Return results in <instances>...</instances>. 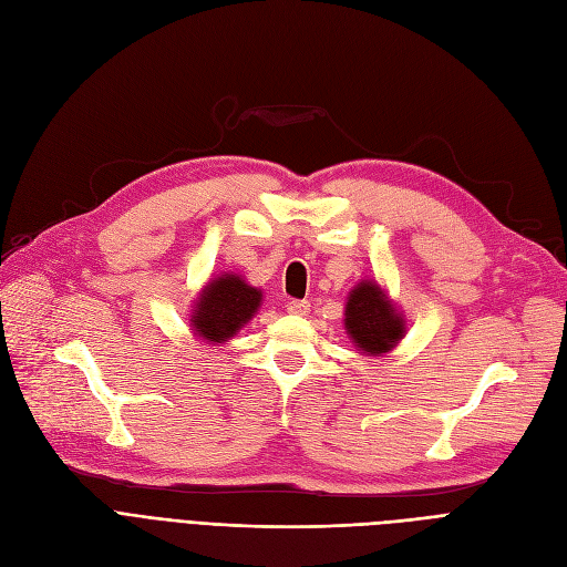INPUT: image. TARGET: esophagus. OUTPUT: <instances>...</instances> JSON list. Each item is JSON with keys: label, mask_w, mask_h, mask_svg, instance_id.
Here are the masks:
<instances>
[{"label": "esophagus", "mask_w": 567, "mask_h": 567, "mask_svg": "<svg viewBox=\"0 0 567 567\" xmlns=\"http://www.w3.org/2000/svg\"><path fill=\"white\" fill-rule=\"evenodd\" d=\"M286 309L290 311V315H296V317H307L309 315V302L307 300H290L286 305Z\"/></svg>", "instance_id": "obj_1"}]
</instances>
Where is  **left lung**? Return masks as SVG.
I'll return each instance as SVG.
<instances>
[{
    "instance_id": "obj_1",
    "label": "left lung",
    "mask_w": 567,
    "mask_h": 567,
    "mask_svg": "<svg viewBox=\"0 0 567 567\" xmlns=\"http://www.w3.org/2000/svg\"><path fill=\"white\" fill-rule=\"evenodd\" d=\"M344 328L361 354L382 357L405 336V319L375 281L363 279L349 290Z\"/></svg>"
}]
</instances>
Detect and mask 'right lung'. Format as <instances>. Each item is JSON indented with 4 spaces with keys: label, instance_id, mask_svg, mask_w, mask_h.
Instances as JSON below:
<instances>
[{
    "label": "right lung",
    "instance_id": "1",
    "mask_svg": "<svg viewBox=\"0 0 567 567\" xmlns=\"http://www.w3.org/2000/svg\"><path fill=\"white\" fill-rule=\"evenodd\" d=\"M260 302V288L246 284L239 275L225 271L210 279L199 292V300L194 302L189 319L194 336L210 344H223L256 317Z\"/></svg>",
    "mask_w": 567,
    "mask_h": 567
}]
</instances>
